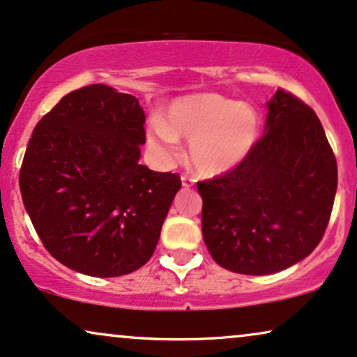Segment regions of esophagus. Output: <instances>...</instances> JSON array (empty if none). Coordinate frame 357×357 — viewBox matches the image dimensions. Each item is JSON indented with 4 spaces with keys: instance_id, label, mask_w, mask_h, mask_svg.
Here are the masks:
<instances>
[{
    "instance_id": "obj_1",
    "label": "esophagus",
    "mask_w": 357,
    "mask_h": 357,
    "mask_svg": "<svg viewBox=\"0 0 357 357\" xmlns=\"http://www.w3.org/2000/svg\"><path fill=\"white\" fill-rule=\"evenodd\" d=\"M182 185L185 187V188H188V187H192L193 185V182H195V180H193L192 177H188V175H182Z\"/></svg>"
}]
</instances>
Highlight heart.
Returning a JSON list of instances; mask_svg holds the SVG:
<instances>
[{
  "instance_id": "1",
  "label": "heart",
  "mask_w": 357,
  "mask_h": 357,
  "mask_svg": "<svg viewBox=\"0 0 357 357\" xmlns=\"http://www.w3.org/2000/svg\"><path fill=\"white\" fill-rule=\"evenodd\" d=\"M261 116L253 105L202 92L175 99L167 116L149 130V142L165 164L182 157L178 139L188 140L193 169L205 177H220L243 164L261 137Z\"/></svg>"
}]
</instances>
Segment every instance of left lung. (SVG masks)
<instances>
[{
    "label": "left lung",
    "instance_id": "obj_1",
    "mask_svg": "<svg viewBox=\"0 0 357 357\" xmlns=\"http://www.w3.org/2000/svg\"><path fill=\"white\" fill-rule=\"evenodd\" d=\"M265 134L243 164L197 183L202 235L225 270L273 275L305 259L323 238L337 165L313 109L278 89Z\"/></svg>",
    "mask_w": 357,
    "mask_h": 357
}]
</instances>
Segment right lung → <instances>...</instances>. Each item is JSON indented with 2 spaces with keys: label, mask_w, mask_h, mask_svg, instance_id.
<instances>
[{
  "label": "right lung",
  "mask_w": 357,
  "mask_h": 357,
  "mask_svg": "<svg viewBox=\"0 0 357 357\" xmlns=\"http://www.w3.org/2000/svg\"><path fill=\"white\" fill-rule=\"evenodd\" d=\"M144 124L139 99L92 84L64 96L33 130L21 197L43 245L64 266L112 278L153 255L182 183L139 164Z\"/></svg>",
  "instance_id": "1"
}]
</instances>
